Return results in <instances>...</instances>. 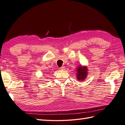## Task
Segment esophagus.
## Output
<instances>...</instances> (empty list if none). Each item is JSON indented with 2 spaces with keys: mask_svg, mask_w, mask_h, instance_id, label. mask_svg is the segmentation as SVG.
I'll return each instance as SVG.
<instances>
[{
  "mask_svg": "<svg viewBox=\"0 0 125 125\" xmlns=\"http://www.w3.org/2000/svg\"><path fill=\"white\" fill-rule=\"evenodd\" d=\"M60 70H65V67L64 66H61L60 68Z\"/></svg>",
  "mask_w": 125,
  "mask_h": 125,
  "instance_id": "esophagus-1",
  "label": "esophagus"
}]
</instances>
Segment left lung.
<instances>
[{"instance_id":"1","label":"left lung","mask_w":125,"mask_h":125,"mask_svg":"<svg viewBox=\"0 0 125 125\" xmlns=\"http://www.w3.org/2000/svg\"><path fill=\"white\" fill-rule=\"evenodd\" d=\"M77 78L78 80L82 81L84 80L86 77L87 70L86 67H82L80 66L77 69Z\"/></svg>"}]
</instances>
